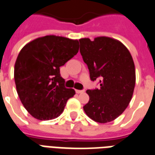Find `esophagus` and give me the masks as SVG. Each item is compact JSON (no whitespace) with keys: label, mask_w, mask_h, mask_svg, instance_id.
<instances>
[{"label":"esophagus","mask_w":155,"mask_h":155,"mask_svg":"<svg viewBox=\"0 0 155 155\" xmlns=\"http://www.w3.org/2000/svg\"><path fill=\"white\" fill-rule=\"evenodd\" d=\"M75 92L77 93V94H83L84 92V90H80V89H76V90H75Z\"/></svg>","instance_id":"1"}]
</instances>
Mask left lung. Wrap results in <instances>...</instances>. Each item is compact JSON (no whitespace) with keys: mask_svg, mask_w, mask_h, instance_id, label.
I'll use <instances>...</instances> for the list:
<instances>
[{"mask_svg":"<svg viewBox=\"0 0 155 155\" xmlns=\"http://www.w3.org/2000/svg\"><path fill=\"white\" fill-rule=\"evenodd\" d=\"M79 41L90 80L99 79L100 84L98 89L86 91L89 100L84 110L89 117L99 123L113 121L124 112L132 98L136 84L132 57L121 42L111 38Z\"/></svg>","mask_w":155,"mask_h":155,"instance_id":"obj_1","label":"left lung"}]
</instances>
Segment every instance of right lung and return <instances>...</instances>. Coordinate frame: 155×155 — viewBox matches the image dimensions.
<instances>
[{"mask_svg":"<svg viewBox=\"0 0 155 155\" xmlns=\"http://www.w3.org/2000/svg\"><path fill=\"white\" fill-rule=\"evenodd\" d=\"M79 51L78 40L48 35L28 42L17 57L14 77L19 99L36 119L47 121L62 113L74 95L65 87L60 67Z\"/></svg>","mask_w":155,"mask_h":155,"instance_id":"add662e5","label":"right lung"}]
</instances>
